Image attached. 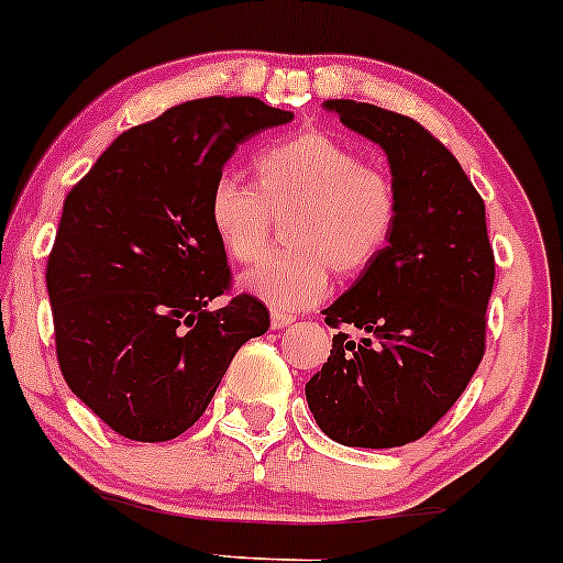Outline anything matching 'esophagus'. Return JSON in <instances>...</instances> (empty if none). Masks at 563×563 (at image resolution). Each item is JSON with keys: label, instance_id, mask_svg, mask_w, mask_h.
Returning a JSON list of instances; mask_svg holds the SVG:
<instances>
[{"label": "esophagus", "instance_id": "obj_1", "mask_svg": "<svg viewBox=\"0 0 563 563\" xmlns=\"http://www.w3.org/2000/svg\"><path fill=\"white\" fill-rule=\"evenodd\" d=\"M294 314L280 312V310H272V329H286L288 323H294Z\"/></svg>", "mask_w": 563, "mask_h": 563}]
</instances>
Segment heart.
<instances>
[{"mask_svg":"<svg viewBox=\"0 0 563 563\" xmlns=\"http://www.w3.org/2000/svg\"><path fill=\"white\" fill-rule=\"evenodd\" d=\"M256 184L216 178L208 219L234 262L251 264L269 243L272 216H288L283 240L243 275V288L280 312L310 307L325 294L331 269L357 277L390 245L400 219V195L390 173L363 163L325 131H301L272 141L253 159Z\"/></svg>","mask_w":563,"mask_h":563,"instance_id":"heart-1","label":"heart"}]
</instances>
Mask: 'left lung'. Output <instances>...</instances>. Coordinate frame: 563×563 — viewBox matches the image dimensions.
Instances as JSON below:
<instances>
[{
  "instance_id": "1",
  "label": "left lung",
  "mask_w": 563,
  "mask_h": 563,
  "mask_svg": "<svg viewBox=\"0 0 563 563\" xmlns=\"http://www.w3.org/2000/svg\"><path fill=\"white\" fill-rule=\"evenodd\" d=\"M323 107L385 150L400 219L379 262L323 310L339 333L307 382V404L336 443L406 446L452 409L484 357L494 288L486 208L454 154L417 120L344 98Z\"/></svg>"
}]
</instances>
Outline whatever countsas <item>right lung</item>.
Wrapping results in <instances>:
<instances>
[{
	"mask_svg": "<svg viewBox=\"0 0 563 563\" xmlns=\"http://www.w3.org/2000/svg\"><path fill=\"white\" fill-rule=\"evenodd\" d=\"M251 96L200 98L117 135L64 202L47 258L55 355L71 393L111 430L159 443L211 404L269 310L230 294L208 197L251 135L291 122Z\"/></svg>",
	"mask_w": 563,
	"mask_h": 563,
	"instance_id": "right-lung-1",
	"label": "right lung"
}]
</instances>
